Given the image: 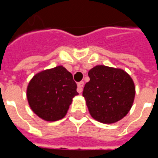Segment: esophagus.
<instances>
[{"label": "esophagus", "mask_w": 158, "mask_h": 158, "mask_svg": "<svg viewBox=\"0 0 158 158\" xmlns=\"http://www.w3.org/2000/svg\"><path fill=\"white\" fill-rule=\"evenodd\" d=\"M84 85H85V83L83 82V81H80V82L78 83V88H77V91H78V92L82 93Z\"/></svg>", "instance_id": "esophagus-1"}]
</instances>
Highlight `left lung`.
I'll return each instance as SVG.
<instances>
[{
	"label": "left lung",
	"instance_id": "1",
	"mask_svg": "<svg viewBox=\"0 0 158 158\" xmlns=\"http://www.w3.org/2000/svg\"><path fill=\"white\" fill-rule=\"evenodd\" d=\"M88 75L89 81L84 87L83 96L93 118L113 123L126 116L135 96L131 77L123 69L104 65L94 67Z\"/></svg>",
	"mask_w": 158,
	"mask_h": 158
}]
</instances>
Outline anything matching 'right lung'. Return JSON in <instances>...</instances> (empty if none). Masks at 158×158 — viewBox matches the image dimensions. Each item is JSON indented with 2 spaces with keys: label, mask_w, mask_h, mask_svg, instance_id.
Here are the masks:
<instances>
[{
  "label": "right lung",
  "mask_w": 158,
  "mask_h": 158,
  "mask_svg": "<svg viewBox=\"0 0 158 158\" xmlns=\"http://www.w3.org/2000/svg\"><path fill=\"white\" fill-rule=\"evenodd\" d=\"M72 73L62 66L47 69L33 77L27 88L29 106L45 121H56L68 112L77 92Z\"/></svg>",
  "instance_id": "add662e5"
}]
</instances>
